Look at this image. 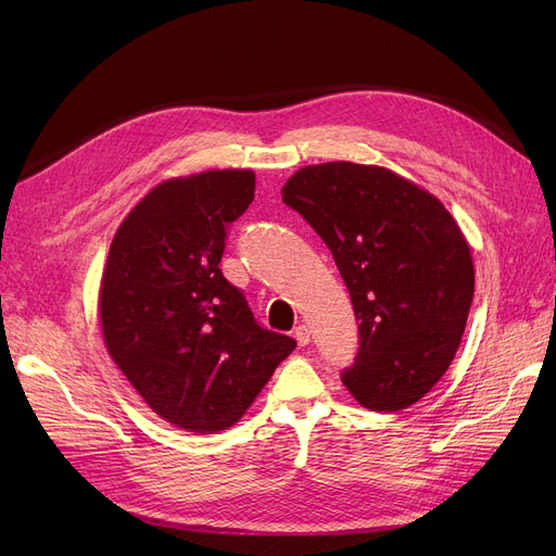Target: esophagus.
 Here are the masks:
<instances>
[{
	"mask_svg": "<svg viewBox=\"0 0 556 556\" xmlns=\"http://www.w3.org/2000/svg\"><path fill=\"white\" fill-rule=\"evenodd\" d=\"M295 340H298L300 346H306V344L311 342V329H308L306 325H300V327L295 329Z\"/></svg>",
	"mask_w": 556,
	"mask_h": 556,
	"instance_id": "34e87169",
	"label": "esophagus"
}]
</instances>
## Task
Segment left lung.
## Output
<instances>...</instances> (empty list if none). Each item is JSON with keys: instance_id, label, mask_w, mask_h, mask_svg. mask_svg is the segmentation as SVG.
<instances>
[{"instance_id": "obj_1", "label": "left lung", "mask_w": 556, "mask_h": 556, "mask_svg": "<svg viewBox=\"0 0 556 556\" xmlns=\"http://www.w3.org/2000/svg\"><path fill=\"white\" fill-rule=\"evenodd\" d=\"M281 200L331 250L361 323L344 388L374 413L424 399L453 363L473 302L471 248L455 218L390 168L354 162L300 168Z\"/></svg>"}]
</instances>
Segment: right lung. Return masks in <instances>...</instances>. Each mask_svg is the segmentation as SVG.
<instances>
[{"label": "right lung", "instance_id": "right-lung-1", "mask_svg": "<svg viewBox=\"0 0 556 556\" xmlns=\"http://www.w3.org/2000/svg\"><path fill=\"white\" fill-rule=\"evenodd\" d=\"M254 200L252 170L157 185L116 229L99 293L108 354L164 421L237 424L298 342L268 331L218 263L227 225Z\"/></svg>", "mask_w": 556, "mask_h": 556}]
</instances>
